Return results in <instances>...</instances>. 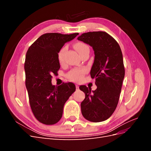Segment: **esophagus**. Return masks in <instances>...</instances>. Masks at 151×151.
<instances>
[{
    "label": "esophagus",
    "mask_w": 151,
    "mask_h": 151,
    "mask_svg": "<svg viewBox=\"0 0 151 151\" xmlns=\"http://www.w3.org/2000/svg\"><path fill=\"white\" fill-rule=\"evenodd\" d=\"M76 89H79V85L76 84Z\"/></svg>",
    "instance_id": "34e87169"
}]
</instances>
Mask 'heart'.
Returning <instances> with one entry per match:
<instances>
[{"label":"heart","instance_id":"b5f03b06","mask_svg":"<svg viewBox=\"0 0 151 151\" xmlns=\"http://www.w3.org/2000/svg\"><path fill=\"white\" fill-rule=\"evenodd\" d=\"M74 48L77 50V52L79 53V55L83 51H84L85 50L89 48V47L87 46L85 43L82 42H77L75 43ZM67 48L66 47H63L58 52V59L59 62L60 63H63V61H64L65 54L67 51ZM84 72V70L83 69H75L71 71L69 74H68V78L72 81H78L81 78L82 76H83Z\"/></svg>","mask_w":151,"mask_h":151}]
</instances>
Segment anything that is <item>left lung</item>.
<instances>
[{
	"label": "left lung",
	"instance_id": "1",
	"mask_svg": "<svg viewBox=\"0 0 151 151\" xmlns=\"http://www.w3.org/2000/svg\"><path fill=\"white\" fill-rule=\"evenodd\" d=\"M77 40L90 45L94 50V60L90 74L97 86L94 91L86 86L79 87L85 93L81 104V112L90 122H103L111 116L119 100L125 77L122 50L116 41L104 31L83 33Z\"/></svg>",
	"mask_w": 151,
	"mask_h": 151
}]
</instances>
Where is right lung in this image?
<instances>
[{
  "instance_id": "obj_1",
  "label": "right lung",
  "mask_w": 151,
  "mask_h": 151,
  "mask_svg": "<svg viewBox=\"0 0 151 151\" xmlns=\"http://www.w3.org/2000/svg\"><path fill=\"white\" fill-rule=\"evenodd\" d=\"M79 33L62 35L52 33L42 35L26 53L24 70L26 87L31 110L40 122L53 125L62 116L63 106L76 86L72 83L60 86L52 84V76L57 75L60 66L58 53L67 42Z\"/></svg>"
}]
</instances>
